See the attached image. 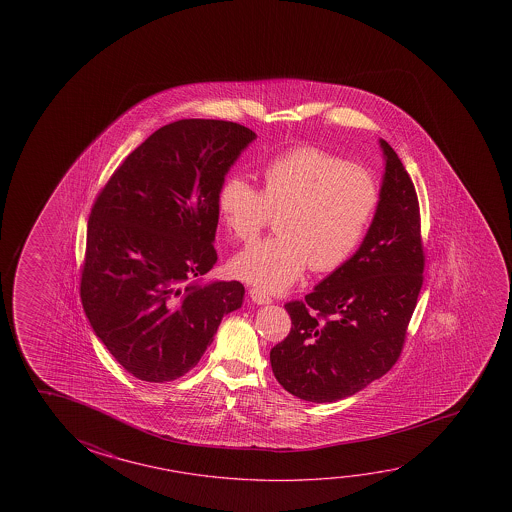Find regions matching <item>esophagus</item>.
<instances>
[{"label": "esophagus", "instance_id": "obj_1", "mask_svg": "<svg viewBox=\"0 0 512 512\" xmlns=\"http://www.w3.org/2000/svg\"><path fill=\"white\" fill-rule=\"evenodd\" d=\"M248 294H250L252 302L257 303V305H268V303H271V298H269L268 294L264 293V291H260L257 287H252V289L248 291Z\"/></svg>", "mask_w": 512, "mask_h": 512}]
</instances>
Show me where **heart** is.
Masks as SVG:
<instances>
[{
  "instance_id": "b5f03b06",
  "label": "heart",
  "mask_w": 512,
  "mask_h": 512,
  "mask_svg": "<svg viewBox=\"0 0 512 512\" xmlns=\"http://www.w3.org/2000/svg\"><path fill=\"white\" fill-rule=\"evenodd\" d=\"M382 202L369 169L332 151L298 146L266 162L262 189L244 175H228L216 194L219 216L239 241H252L278 214V235L237 253L235 277L266 291H282L302 277L341 268L361 246Z\"/></svg>"
}]
</instances>
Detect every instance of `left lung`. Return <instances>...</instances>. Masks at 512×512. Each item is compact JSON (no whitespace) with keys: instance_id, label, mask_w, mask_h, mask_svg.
<instances>
[{"instance_id":"8db88e82","label":"left lung","mask_w":512,"mask_h":512,"mask_svg":"<svg viewBox=\"0 0 512 512\" xmlns=\"http://www.w3.org/2000/svg\"><path fill=\"white\" fill-rule=\"evenodd\" d=\"M386 155L382 202L352 259L305 296L285 303L291 330L269 352L285 391L343 400L386 375L402 355L425 271L418 194L396 151Z\"/></svg>"}]
</instances>
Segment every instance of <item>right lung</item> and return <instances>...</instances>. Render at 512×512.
Masks as SVG:
<instances>
[{
	"label": "right lung",
	"instance_id": "obj_1",
	"mask_svg": "<svg viewBox=\"0 0 512 512\" xmlns=\"http://www.w3.org/2000/svg\"><path fill=\"white\" fill-rule=\"evenodd\" d=\"M255 139L221 119H180L137 146L96 196L80 298L112 357L144 382H171L202 359L241 282L200 285L218 262L216 194Z\"/></svg>",
	"mask_w": 512,
	"mask_h": 512
}]
</instances>
